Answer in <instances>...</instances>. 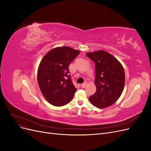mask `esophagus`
I'll return each mask as SVG.
<instances>
[{
    "mask_svg": "<svg viewBox=\"0 0 151 151\" xmlns=\"http://www.w3.org/2000/svg\"><path fill=\"white\" fill-rule=\"evenodd\" d=\"M87 84H88V83H86V82H85V83H83V84H82L81 85V87H82V88H85V87L87 86Z\"/></svg>",
    "mask_w": 151,
    "mask_h": 151,
    "instance_id": "obj_1",
    "label": "esophagus"
}]
</instances>
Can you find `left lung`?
Returning <instances> with one entry per match:
<instances>
[{
    "label": "left lung",
    "instance_id": "obj_1",
    "mask_svg": "<svg viewBox=\"0 0 151 151\" xmlns=\"http://www.w3.org/2000/svg\"><path fill=\"white\" fill-rule=\"evenodd\" d=\"M95 63L96 93L89 98L94 106L105 108L120 97L125 86L124 68L117 59L104 50L87 53Z\"/></svg>",
    "mask_w": 151,
    "mask_h": 151
}]
</instances>
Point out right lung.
<instances>
[{"instance_id":"right-lung-1","label":"right lung","mask_w":151,"mask_h":151,"mask_svg":"<svg viewBox=\"0 0 151 151\" xmlns=\"http://www.w3.org/2000/svg\"><path fill=\"white\" fill-rule=\"evenodd\" d=\"M79 50L68 47L52 49L41 60L37 73L40 89L51 104L61 106L69 103L77 89L68 74V66L78 55Z\"/></svg>"}]
</instances>
